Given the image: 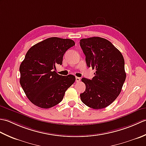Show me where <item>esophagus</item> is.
Here are the masks:
<instances>
[{
	"label": "esophagus",
	"mask_w": 146,
	"mask_h": 146,
	"mask_svg": "<svg viewBox=\"0 0 146 146\" xmlns=\"http://www.w3.org/2000/svg\"><path fill=\"white\" fill-rule=\"evenodd\" d=\"M80 80L81 79H80V78H79V77H76V82L77 83L79 82L80 81Z\"/></svg>",
	"instance_id": "34e87169"
}]
</instances>
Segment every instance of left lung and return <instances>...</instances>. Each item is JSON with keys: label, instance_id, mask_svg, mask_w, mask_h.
Segmentation results:
<instances>
[{"label": "left lung", "instance_id": "left-lung-1", "mask_svg": "<svg viewBox=\"0 0 146 146\" xmlns=\"http://www.w3.org/2000/svg\"><path fill=\"white\" fill-rule=\"evenodd\" d=\"M80 44L87 66L96 70L92 80L82 79L86 89L80 95L81 100L94 109H102L112 103L122 90L126 78L124 59L119 49L106 39H82Z\"/></svg>", "mask_w": 146, "mask_h": 146}]
</instances>
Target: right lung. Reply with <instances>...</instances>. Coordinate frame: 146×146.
Here are the masks:
<instances>
[{"mask_svg": "<svg viewBox=\"0 0 146 146\" xmlns=\"http://www.w3.org/2000/svg\"><path fill=\"white\" fill-rule=\"evenodd\" d=\"M75 43L70 39L52 37L31 48L22 62L20 84L32 103L42 108L55 106L63 100L65 92L75 82V76L60 75L56 66Z\"/></svg>", "mask_w": 146, "mask_h": 146, "instance_id": "add662e5", "label": "right lung"}]
</instances>
